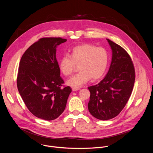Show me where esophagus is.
<instances>
[{"mask_svg":"<svg viewBox=\"0 0 153 153\" xmlns=\"http://www.w3.org/2000/svg\"><path fill=\"white\" fill-rule=\"evenodd\" d=\"M80 88H79V87H73L72 88V90L73 91H77V90H79Z\"/></svg>","mask_w":153,"mask_h":153,"instance_id":"1","label":"esophagus"}]
</instances>
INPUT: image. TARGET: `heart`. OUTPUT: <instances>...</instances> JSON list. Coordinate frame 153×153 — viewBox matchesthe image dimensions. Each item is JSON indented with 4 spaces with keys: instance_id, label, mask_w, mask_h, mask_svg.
Wrapping results in <instances>:
<instances>
[{
    "instance_id": "heart-1",
    "label": "heart",
    "mask_w": 153,
    "mask_h": 153,
    "mask_svg": "<svg viewBox=\"0 0 153 153\" xmlns=\"http://www.w3.org/2000/svg\"><path fill=\"white\" fill-rule=\"evenodd\" d=\"M108 61L106 49L85 43L74 47L70 56L64 54L59 60V68L64 76H69L73 73L76 65H79L80 71L67 82L69 85L78 87L91 78L97 80L101 77L107 68Z\"/></svg>"
}]
</instances>
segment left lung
I'll use <instances>...</instances> for the list:
<instances>
[{"instance_id":"left-lung-1","label":"left lung","mask_w":153,"mask_h":153,"mask_svg":"<svg viewBox=\"0 0 153 153\" xmlns=\"http://www.w3.org/2000/svg\"><path fill=\"white\" fill-rule=\"evenodd\" d=\"M106 40L113 52L110 69L98 84L88 87V110L101 120L113 119L122 111L131 94L135 81L134 67L128 53L117 43Z\"/></svg>"}]
</instances>
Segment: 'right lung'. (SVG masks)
<instances>
[{"mask_svg": "<svg viewBox=\"0 0 153 153\" xmlns=\"http://www.w3.org/2000/svg\"><path fill=\"white\" fill-rule=\"evenodd\" d=\"M67 39L43 37L34 43L22 57L17 77L20 95L29 111L46 120L57 118L65 110L72 90L62 88L63 80L56 59V48Z\"/></svg>", "mask_w": 153, "mask_h": 153, "instance_id": "right-lung-1", "label": "right lung"}]
</instances>
